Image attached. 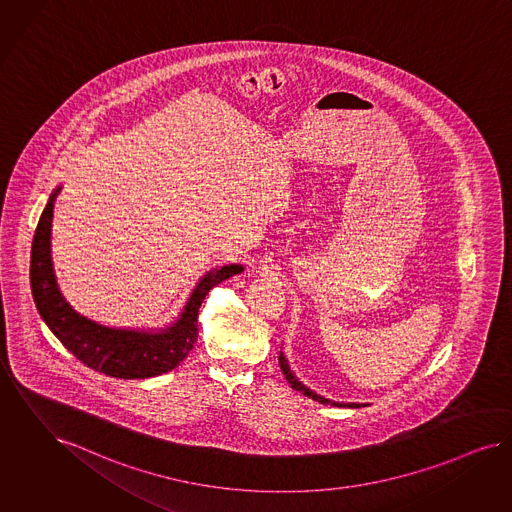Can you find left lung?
<instances>
[{
	"label": "left lung",
	"mask_w": 512,
	"mask_h": 512,
	"mask_svg": "<svg viewBox=\"0 0 512 512\" xmlns=\"http://www.w3.org/2000/svg\"><path fill=\"white\" fill-rule=\"evenodd\" d=\"M279 364H281V370H283L284 378L286 381L292 385V389H296V391H300L303 393L305 397L313 398V400H319L322 404H332V406H349V408H359L360 404H355V402H349V404H340V402H332V400H328V398L321 397V395H317L315 391H311L309 387H305L302 381H298V378L294 376V372L290 370V366H288V360L284 359L283 353L279 355ZM364 406V404H362Z\"/></svg>",
	"instance_id": "left-lung-1"
}]
</instances>
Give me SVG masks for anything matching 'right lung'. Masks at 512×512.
<instances>
[{"instance_id":"obj_1","label":"right lung","mask_w":512,"mask_h":512,"mask_svg":"<svg viewBox=\"0 0 512 512\" xmlns=\"http://www.w3.org/2000/svg\"><path fill=\"white\" fill-rule=\"evenodd\" d=\"M58 191L39 216L32 241L30 284L41 319L62 345L96 372L121 379H146L171 372L190 355L197 341V315L210 288L241 273L243 265H222L209 271L191 292L178 321L159 332L110 328L79 315L58 288L51 260V222Z\"/></svg>"}]
</instances>
